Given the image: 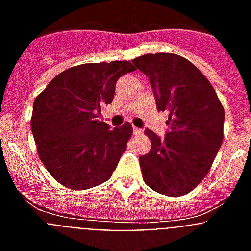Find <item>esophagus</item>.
<instances>
[{"mask_svg":"<svg viewBox=\"0 0 251 251\" xmlns=\"http://www.w3.org/2000/svg\"><path fill=\"white\" fill-rule=\"evenodd\" d=\"M133 133H134V134H142V129L141 128L133 127Z\"/></svg>","mask_w":251,"mask_h":251,"instance_id":"1","label":"esophagus"}]
</instances>
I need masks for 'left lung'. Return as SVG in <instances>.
I'll return each instance as SVG.
<instances>
[{"instance_id":"8db88e82","label":"left lung","mask_w":251,"mask_h":251,"mask_svg":"<svg viewBox=\"0 0 251 251\" xmlns=\"http://www.w3.org/2000/svg\"><path fill=\"white\" fill-rule=\"evenodd\" d=\"M150 79L157 109L168 110L163 139L146 129L151 151L139 157L142 176L167 196L192 191L207 175L224 139L225 112L205 75L176 54H146L132 61Z\"/></svg>"}]
</instances>
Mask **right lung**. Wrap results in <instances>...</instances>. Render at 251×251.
<instances>
[{
  "label": "right lung",
  "mask_w": 251,
  "mask_h": 251,
  "mask_svg": "<svg viewBox=\"0 0 251 251\" xmlns=\"http://www.w3.org/2000/svg\"><path fill=\"white\" fill-rule=\"evenodd\" d=\"M129 61L81 64L66 69L36 97L31 130L37 153L57 182L85 190L112 176L133 133L129 122L118 128L99 121L101 105L114 98Z\"/></svg>",
  "instance_id": "add662e5"
}]
</instances>
